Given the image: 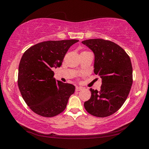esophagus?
Listing matches in <instances>:
<instances>
[{
  "label": "esophagus",
  "mask_w": 149,
  "mask_h": 149,
  "mask_svg": "<svg viewBox=\"0 0 149 149\" xmlns=\"http://www.w3.org/2000/svg\"><path fill=\"white\" fill-rule=\"evenodd\" d=\"M82 89H83V88L81 87H75V91H81Z\"/></svg>",
  "instance_id": "obj_1"
}]
</instances>
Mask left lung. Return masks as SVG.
I'll list each match as a JSON object with an SVG mask.
<instances>
[{
	"mask_svg": "<svg viewBox=\"0 0 149 149\" xmlns=\"http://www.w3.org/2000/svg\"><path fill=\"white\" fill-rule=\"evenodd\" d=\"M82 43L94 53V73L102 79L100 91L90 89L91 97L84 102V107L94 116H109L122 107L130 93L133 83L130 58L110 41L92 39Z\"/></svg>",
	"mask_w": 149,
	"mask_h": 149,
	"instance_id": "obj_1",
	"label": "left lung"
}]
</instances>
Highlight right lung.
<instances>
[{
	"mask_svg": "<svg viewBox=\"0 0 149 149\" xmlns=\"http://www.w3.org/2000/svg\"><path fill=\"white\" fill-rule=\"evenodd\" d=\"M79 40L48 41L33 45L24 52L18 68L17 84L24 101L37 114L53 117L66 108L75 86L54 78L65 54Z\"/></svg>",
	"mask_w": 149,
	"mask_h": 149,
	"instance_id": "obj_1",
	"label": "right lung"
}]
</instances>
